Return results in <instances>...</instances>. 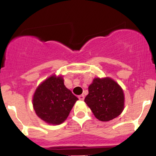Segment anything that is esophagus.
Here are the masks:
<instances>
[{
  "label": "esophagus",
  "mask_w": 156,
  "mask_h": 156,
  "mask_svg": "<svg viewBox=\"0 0 156 156\" xmlns=\"http://www.w3.org/2000/svg\"><path fill=\"white\" fill-rule=\"evenodd\" d=\"M78 98H79L80 101H83V100H84V95H83V94H80V95L78 96Z\"/></svg>",
  "instance_id": "1"
}]
</instances>
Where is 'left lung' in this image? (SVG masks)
Returning <instances> with one entry per match:
<instances>
[{
    "mask_svg": "<svg viewBox=\"0 0 156 156\" xmlns=\"http://www.w3.org/2000/svg\"><path fill=\"white\" fill-rule=\"evenodd\" d=\"M88 89L84 102L97 119L108 122L120 115L125 107V95L115 80L109 77L94 78Z\"/></svg>",
    "mask_w": 156,
    "mask_h": 156,
    "instance_id": "left-lung-1",
    "label": "left lung"
}]
</instances>
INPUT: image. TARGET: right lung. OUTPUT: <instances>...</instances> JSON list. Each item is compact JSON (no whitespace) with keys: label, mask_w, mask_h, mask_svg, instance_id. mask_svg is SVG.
<instances>
[{"label":"right lung","mask_w":156,"mask_h":156,"mask_svg":"<svg viewBox=\"0 0 156 156\" xmlns=\"http://www.w3.org/2000/svg\"><path fill=\"white\" fill-rule=\"evenodd\" d=\"M78 98L64 86L62 76L52 75L36 89L32 103L36 114L50 125H60L67 119Z\"/></svg>","instance_id":"right-lung-1"}]
</instances>
